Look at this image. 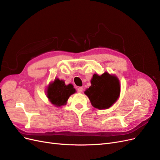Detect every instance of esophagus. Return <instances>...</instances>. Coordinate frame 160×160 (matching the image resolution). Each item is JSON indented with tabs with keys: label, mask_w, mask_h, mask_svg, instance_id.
<instances>
[{
	"label": "esophagus",
	"mask_w": 160,
	"mask_h": 160,
	"mask_svg": "<svg viewBox=\"0 0 160 160\" xmlns=\"http://www.w3.org/2000/svg\"><path fill=\"white\" fill-rule=\"evenodd\" d=\"M83 88H82V87H79V88L77 89V91H78L79 93H82V92H83Z\"/></svg>",
	"instance_id": "34e87169"
}]
</instances>
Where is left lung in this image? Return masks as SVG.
I'll return each mask as SVG.
<instances>
[{
	"instance_id": "obj_1",
	"label": "left lung",
	"mask_w": 160,
	"mask_h": 160,
	"mask_svg": "<svg viewBox=\"0 0 160 160\" xmlns=\"http://www.w3.org/2000/svg\"><path fill=\"white\" fill-rule=\"evenodd\" d=\"M91 84L84 93L89 98L92 106L96 109H109L119 98L120 83L115 75H111L108 72L101 75L94 74Z\"/></svg>"
}]
</instances>
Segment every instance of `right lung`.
I'll return each mask as SVG.
<instances>
[{
	"mask_svg": "<svg viewBox=\"0 0 160 160\" xmlns=\"http://www.w3.org/2000/svg\"><path fill=\"white\" fill-rule=\"evenodd\" d=\"M76 92L72 84L65 85L63 80L55 78L47 86L46 95L50 102L56 107H61L67 103L69 97Z\"/></svg>",
	"mask_w": 160,
	"mask_h": 160,
	"instance_id": "add662e5",
	"label": "right lung"
}]
</instances>
